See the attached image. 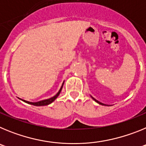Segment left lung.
<instances>
[{
    "mask_svg": "<svg viewBox=\"0 0 146 146\" xmlns=\"http://www.w3.org/2000/svg\"><path fill=\"white\" fill-rule=\"evenodd\" d=\"M91 98H92V99H94V101L96 102H97V103H98V104H102V105H106V104H103V103L100 102H99V101H98V100H96V99H94V97H93V96H91Z\"/></svg>",
    "mask_w": 146,
    "mask_h": 146,
    "instance_id": "1",
    "label": "left lung"
}]
</instances>
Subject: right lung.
<instances>
[{"label":"right lung","mask_w":146,"mask_h":146,"mask_svg":"<svg viewBox=\"0 0 146 146\" xmlns=\"http://www.w3.org/2000/svg\"><path fill=\"white\" fill-rule=\"evenodd\" d=\"M64 82H63V84H62L61 87H60V90H59L57 94H55V96H52V97L50 98V99H44V100H42V101H39V102H28V101H25V100H23V99H21L22 101L28 103V104H32V105H34V106H45V105H48V104H51L52 102H54L55 100V99L59 96V94H60V91L62 90V88H63V86H64Z\"/></svg>","instance_id":"1"}]
</instances>
